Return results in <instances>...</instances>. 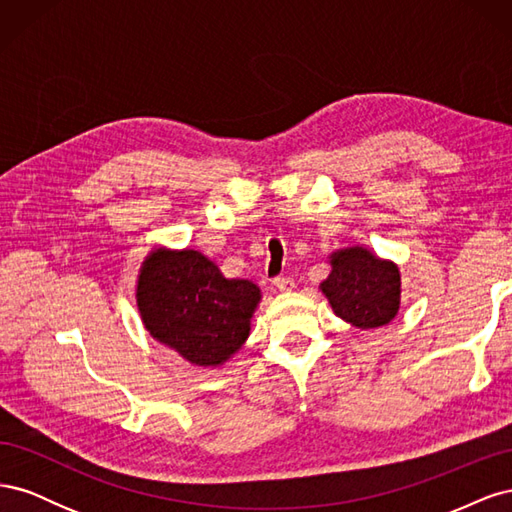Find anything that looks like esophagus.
<instances>
[{
  "label": "esophagus",
  "mask_w": 512,
  "mask_h": 512,
  "mask_svg": "<svg viewBox=\"0 0 512 512\" xmlns=\"http://www.w3.org/2000/svg\"><path fill=\"white\" fill-rule=\"evenodd\" d=\"M273 286L277 290H282V292H290L294 288V282H292V277L280 275V277H275V280H273Z\"/></svg>",
  "instance_id": "obj_1"
}]
</instances>
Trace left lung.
Listing matches in <instances>:
<instances>
[{
	"mask_svg": "<svg viewBox=\"0 0 512 512\" xmlns=\"http://www.w3.org/2000/svg\"><path fill=\"white\" fill-rule=\"evenodd\" d=\"M331 273L320 284L333 314L352 327L369 331L389 324L401 301V273L389 258L363 245H350L329 256Z\"/></svg>",
	"mask_w": 512,
	"mask_h": 512,
	"instance_id": "1",
	"label": "left lung"
}]
</instances>
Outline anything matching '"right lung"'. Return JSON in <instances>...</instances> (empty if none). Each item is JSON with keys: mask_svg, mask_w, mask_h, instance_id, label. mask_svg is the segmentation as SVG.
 I'll return each mask as SVG.
<instances>
[{"mask_svg": "<svg viewBox=\"0 0 512 512\" xmlns=\"http://www.w3.org/2000/svg\"><path fill=\"white\" fill-rule=\"evenodd\" d=\"M136 307L143 327L162 346L196 367H220L252 331L262 301L250 280H228L198 250L156 245L136 277Z\"/></svg>", "mask_w": 512, "mask_h": 512, "instance_id": "obj_1", "label": "right lung"}]
</instances>
